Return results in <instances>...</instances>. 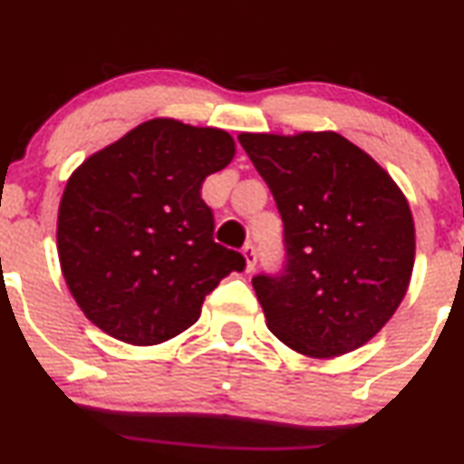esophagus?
Segmentation results:
<instances>
[{
  "mask_svg": "<svg viewBox=\"0 0 464 464\" xmlns=\"http://www.w3.org/2000/svg\"><path fill=\"white\" fill-rule=\"evenodd\" d=\"M242 255H244V261H246V272H253L255 264H256V253H255L253 244H246L242 250Z\"/></svg>",
  "mask_w": 464,
  "mask_h": 464,
  "instance_id": "obj_1",
  "label": "esophagus"
}]
</instances>
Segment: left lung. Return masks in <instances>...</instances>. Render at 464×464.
Listing matches in <instances>:
<instances>
[{"mask_svg": "<svg viewBox=\"0 0 464 464\" xmlns=\"http://www.w3.org/2000/svg\"><path fill=\"white\" fill-rule=\"evenodd\" d=\"M237 138L285 225V272L253 278L267 328L311 359L365 345L411 285L415 220L404 192L337 131Z\"/></svg>", "mask_w": 464, "mask_h": 464, "instance_id": "obj_1", "label": "left lung"}]
</instances>
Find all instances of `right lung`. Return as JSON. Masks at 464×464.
I'll return each mask as SVG.
<instances>
[{
    "instance_id": "add662e5",
    "label": "right lung",
    "mask_w": 464,
    "mask_h": 464,
    "mask_svg": "<svg viewBox=\"0 0 464 464\" xmlns=\"http://www.w3.org/2000/svg\"><path fill=\"white\" fill-rule=\"evenodd\" d=\"M236 158L218 127L150 119L72 170L58 208V259L83 315L130 345L188 331L205 295L244 256L214 242L200 198L209 175Z\"/></svg>"
}]
</instances>
